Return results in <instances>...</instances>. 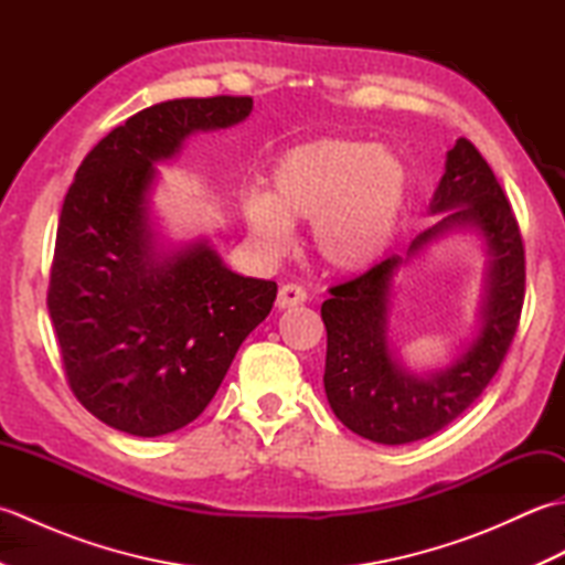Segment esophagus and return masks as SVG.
<instances>
[{"instance_id":"34e87169","label":"esophagus","mask_w":565,"mask_h":565,"mask_svg":"<svg viewBox=\"0 0 565 565\" xmlns=\"http://www.w3.org/2000/svg\"><path fill=\"white\" fill-rule=\"evenodd\" d=\"M308 301V294L301 284H284L276 296V306L279 308H294Z\"/></svg>"}]
</instances>
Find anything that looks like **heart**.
I'll use <instances>...</instances> for the list:
<instances>
[{
  "label": "heart",
  "instance_id": "b5f03b06",
  "mask_svg": "<svg viewBox=\"0 0 565 565\" xmlns=\"http://www.w3.org/2000/svg\"><path fill=\"white\" fill-rule=\"evenodd\" d=\"M411 174L398 154L356 138H318L274 164L269 194L243 196V221L271 252L289 247L294 223L313 225L318 255L356 269L388 243L407 201Z\"/></svg>",
  "mask_w": 565,
  "mask_h": 565
}]
</instances>
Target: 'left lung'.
Listing matches in <instances>:
<instances>
[{
	"mask_svg": "<svg viewBox=\"0 0 565 565\" xmlns=\"http://www.w3.org/2000/svg\"><path fill=\"white\" fill-rule=\"evenodd\" d=\"M444 213L417 235L405 257L391 255L364 274L330 286L320 308L328 330L326 393L332 413L359 437L407 444L454 423L498 374L524 306V243L505 191L476 150L459 138L429 203ZM476 226L487 237L491 267L479 340L441 375L417 380L394 364L385 340L387 289L401 263L451 226Z\"/></svg>",
	"mask_w": 565,
	"mask_h": 565,
	"instance_id": "8db88e82",
	"label": "left lung"
}]
</instances>
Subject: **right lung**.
<instances>
[{
  "label": "right lung",
  "instance_id": "obj_1",
  "mask_svg": "<svg viewBox=\"0 0 565 565\" xmlns=\"http://www.w3.org/2000/svg\"><path fill=\"white\" fill-rule=\"evenodd\" d=\"M252 97L172 99L130 116L82 160L60 211L47 313L70 391L104 425L170 435L206 411L276 284L206 245L154 259L146 194L194 130L239 124Z\"/></svg>",
  "mask_w": 565,
  "mask_h": 565
}]
</instances>
